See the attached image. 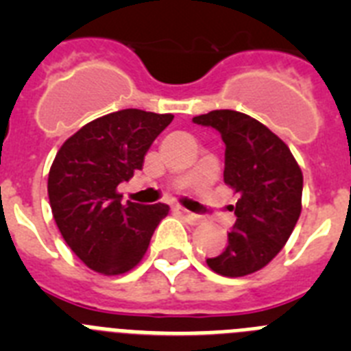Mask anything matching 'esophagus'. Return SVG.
<instances>
[{
	"label": "esophagus",
	"instance_id": "esophagus-1",
	"mask_svg": "<svg viewBox=\"0 0 351 351\" xmlns=\"http://www.w3.org/2000/svg\"><path fill=\"white\" fill-rule=\"evenodd\" d=\"M176 210H178V213L181 214V216L186 219V221L191 223V225H197V223L202 221V216H198V214H195V213H190V210H186L184 207H176Z\"/></svg>",
	"mask_w": 351,
	"mask_h": 351
}]
</instances>
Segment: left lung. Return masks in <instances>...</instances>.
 Returning a JSON list of instances; mask_svg holds the SVG:
<instances>
[{
    "label": "left lung",
    "instance_id": "1",
    "mask_svg": "<svg viewBox=\"0 0 351 351\" xmlns=\"http://www.w3.org/2000/svg\"><path fill=\"white\" fill-rule=\"evenodd\" d=\"M213 126L225 142V184L239 195L235 225L219 255L207 258L216 274L241 278L274 258L302 209V170L288 145L260 121L237 110L193 117Z\"/></svg>",
    "mask_w": 351,
    "mask_h": 351
}]
</instances>
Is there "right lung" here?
I'll list each match as a JSON object with an SVG mask.
<instances>
[{
	"label": "right lung",
	"instance_id": "obj_1",
	"mask_svg": "<svg viewBox=\"0 0 351 351\" xmlns=\"http://www.w3.org/2000/svg\"><path fill=\"white\" fill-rule=\"evenodd\" d=\"M172 114L125 108L91 121L64 141L49 170V202L64 243L104 276L132 271L147 251L167 204H121L117 186L142 169Z\"/></svg>",
	"mask_w": 351,
	"mask_h": 351
}]
</instances>
